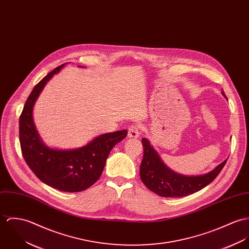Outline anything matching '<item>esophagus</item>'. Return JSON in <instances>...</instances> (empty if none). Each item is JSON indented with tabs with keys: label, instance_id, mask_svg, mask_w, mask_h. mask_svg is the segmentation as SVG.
Segmentation results:
<instances>
[{
	"label": "esophagus",
	"instance_id": "esophagus-1",
	"mask_svg": "<svg viewBox=\"0 0 249 249\" xmlns=\"http://www.w3.org/2000/svg\"><path fill=\"white\" fill-rule=\"evenodd\" d=\"M139 128L138 125H131L128 129V138H138L139 137Z\"/></svg>",
	"mask_w": 249,
	"mask_h": 249
}]
</instances>
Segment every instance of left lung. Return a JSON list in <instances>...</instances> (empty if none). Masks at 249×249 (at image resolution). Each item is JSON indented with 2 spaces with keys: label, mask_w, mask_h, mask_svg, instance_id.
Listing matches in <instances>:
<instances>
[{
  "label": "left lung",
  "mask_w": 249,
  "mask_h": 249,
  "mask_svg": "<svg viewBox=\"0 0 249 249\" xmlns=\"http://www.w3.org/2000/svg\"><path fill=\"white\" fill-rule=\"evenodd\" d=\"M221 93L225 96L223 91ZM141 142L144 154L139 170L140 178L148 189L165 197L185 196L201 190L217 178L227 160H225L214 170L204 175H179L163 163L147 138H142Z\"/></svg>",
  "instance_id": "obj_1"
}]
</instances>
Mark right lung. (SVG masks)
Instances as JSON below:
<instances>
[{"instance_id": "add662e5", "label": "right lung", "mask_w": 249, "mask_h": 249, "mask_svg": "<svg viewBox=\"0 0 249 249\" xmlns=\"http://www.w3.org/2000/svg\"><path fill=\"white\" fill-rule=\"evenodd\" d=\"M66 64L48 73L32 89L20 115L19 138L23 157L41 181L63 192H80L98 180L111 149L128 132L103 134L72 150L53 149L43 143L33 122V107L46 84Z\"/></svg>"}]
</instances>
